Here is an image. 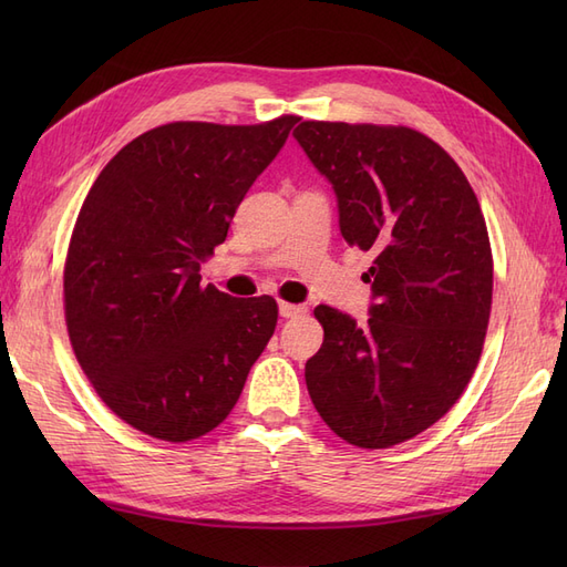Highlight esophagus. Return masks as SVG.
I'll return each instance as SVG.
<instances>
[{
	"instance_id": "obj_1",
	"label": "esophagus",
	"mask_w": 567,
	"mask_h": 567,
	"mask_svg": "<svg viewBox=\"0 0 567 567\" xmlns=\"http://www.w3.org/2000/svg\"><path fill=\"white\" fill-rule=\"evenodd\" d=\"M307 307L305 305H290V302H279V315L284 319H293L298 315H305Z\"/></svg>"
}]
</instances>
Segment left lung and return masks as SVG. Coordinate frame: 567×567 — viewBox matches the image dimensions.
Instances as JSON below:
<instances>
[{
  "mask_svg": "<svg viewBox=\"0 0 567 567\" xmlns=\"http://www.w3.org/2000/svg\"><path fill=\"white\" fill-rule=\"evenodd\" d=\"M329 179L340 234L371 250L369 321L319 305L305 381L346 442L385 450L440 421L466 390L492 310V250L452 156L409 127L317 123L293 132Z\"/></svg>",
  "mask_w": 567,
  "mask_h": 567,
  "instance_id": "obj_1",
  "label": "left lung"
}]
</instances>
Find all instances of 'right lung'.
Returning <instances> with one entry per match:
<instances>
[{
    "mask_svg": "<svg viewBox=\"0 0 567 567\" xmlns=\"http://www.w3.org/2000/svg\"><path fill=\"white\" fill-rule=\"evenodd\" d=\"M300 117L169 123L101 169L65 257V323L99 398L165 442L210 433L277 326V300L200 286L252 182Z\"/></svg>",
    "mask_w": 567,
    "mask_h": 567,
    "instance_id": "right-lung-1",
    "label": "right lung"
}]
</instances>
